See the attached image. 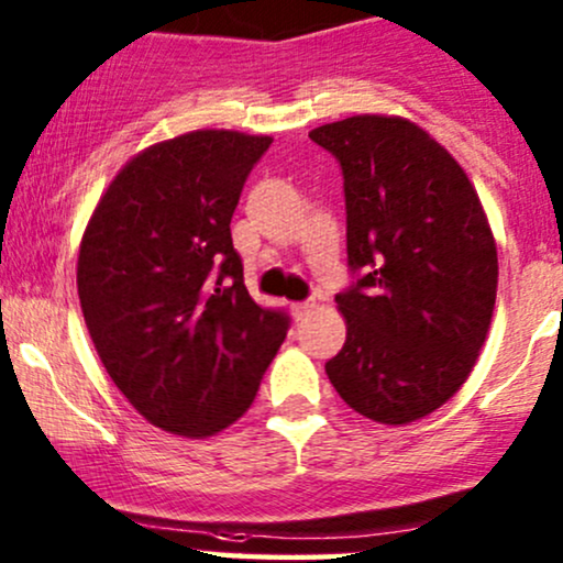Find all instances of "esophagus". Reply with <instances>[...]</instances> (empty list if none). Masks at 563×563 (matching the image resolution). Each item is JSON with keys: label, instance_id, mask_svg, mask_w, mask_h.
Segmentation results:
<instances>
[{"label": "esophagus", "instance_id": "1", "mask_svg": "<svg viewBox=\"0 0 563 563\" xmlns=\"http://www.w3.org/2000/svg\"><path fill=\"white\" fill-rule=\"evenodd\" d=\"M313 308H316V302H292V306H289V310H292V316L297 321L313 313Z\"/></svg>", "mask_w": 563, "mask_h": 563}]
</instances>
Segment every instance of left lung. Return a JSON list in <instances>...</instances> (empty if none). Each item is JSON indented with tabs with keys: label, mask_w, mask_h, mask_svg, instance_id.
Instances as JSON below:
<instances>
[{
	"label": "left lung",
	"mask_w": 563,
	"mask_h": 563,
	"mask_svg": "<svg viewBox=\"0 0 563 563\" xmlns=\"http://www.w3.org/2000/svg\"><path fill=\"white\" fill-rule=\"evenodd\" d=\"M342 165L345 345L327 376L353 411L411 424L459 393L493 321L498 250L477 189L432 134L400 115H353L308 134Z\"/></svg>",
	"instance_id": "obj_1"
}]
</instances>
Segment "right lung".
Masks as SVG:
<instances>
[{
    "label": "right lung",
    "instance_id": "right-lung-1",
    "mask_svg": "<svg viewBox=\"0 0 563 563\" xmlns=\"http://www.w3.org/2000/svg\"><path fill=\"white\" fill-rule=\"evenodd\" d=\"M271 136L200 129L131 157L78 250V297L104 372L150 424L210 438L253 406L287 336L244 287L231 216Z\"/></svg>",
    "mask_w": 563,
    "mask_h": 563
}]
</instances>
